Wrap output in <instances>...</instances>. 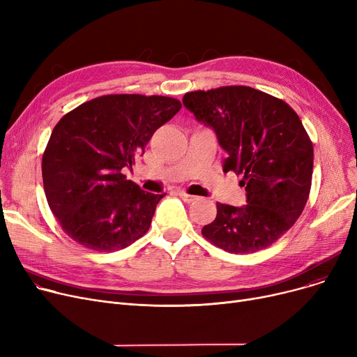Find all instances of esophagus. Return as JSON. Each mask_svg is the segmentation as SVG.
Segmentation results:
<instances>
[{"instance_id":"34e87169","label":"esophagus","mask_w":357,"mask_h":357,"mask_svg":"<svg viewBox=\"0 0 357 357\" xmlns=\"http://www.w3.org/2000/svg\"><path fill=\"white\" fill-rule=\"evenodd\" d=\"M179 197H181V199H182V201L188 202V204L197 199V197H195V195H190V194H186V192H179Z\"/></svg>"}]
</instances>
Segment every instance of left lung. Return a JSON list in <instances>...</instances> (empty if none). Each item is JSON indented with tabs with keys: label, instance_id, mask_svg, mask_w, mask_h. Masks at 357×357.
<instances>
[{
	"label": "left lung",
	"instance_id": "8db88e82",
	"mask_svg": "<svg viewBox=\"0 0 357 357\" xmlns=\"http://www.w3.org/2000/svg\"><path fill=\"white\" fill-rule=\"evenodd\" d=\"M183 105L211 126L229 153L224 172L241 176L248 204L217 202V217L202 236L236 255L266 249L292 226L310 197L312 142L284 101L245 85L186 92Z\"/></svg>",
	"mask_w": 357,
	"mask_h": 357
}]
</instances>
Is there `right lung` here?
<instances>
[{
    "label": "right lung",
    "mask_w": 357,
    "mask_h": 357,
    "mask_svg": "<svg viewBox=\"0 0 357 357\" xmlns=\"http://www.w3.org/2000/svg\"><path fill=\"white\" fill-rule=\"evenodd\" d=\"M176 98L109 93L86 101L54 126L43 152L49 207L62 230L96 252L121 250L144 236L166 195L140 190L121 169L181 109Z\"/></svg>",
    "instance_id": "add662e5"
}]
</instances>
